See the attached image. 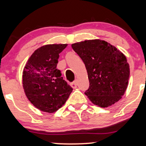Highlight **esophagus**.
I'll use <instances>...</instances> for the list:
<instances>
[{"label": "esophagus", "instance_id": "34e87169", "mask_svg": "<svg viewBox=\"0 0 146 146\" xmlns=\"http://www.w3.org/2000/svg\"><path fill=\"white\" fill-rule=\"evenodd\" d=\"M78 80H75V81H74L73 82V83H72V87H73V88H76L77 87V86H78Z\"/></svg>", "mask_w": 146, "mask_h": 146}]
</instances>
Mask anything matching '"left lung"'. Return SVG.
<instances>
[{
  "label": "left lung",
  "instance_id": "left-lung-1",
  "mask_svg": "<svg viewBox=\"0 0 146 146\" xmlns=\"http://www.w3.org/2000/svg\"><path fill=\"white\" fill-rule=\"evenodd\" d=\"M86 66L90 86L85 95L93 104L107 108L122 98L128 85L130 66L125 55L100 39L71 44Z\"/></svg>",
  "mask_w": 146,
  "mask_h": 146
}]
</instances>
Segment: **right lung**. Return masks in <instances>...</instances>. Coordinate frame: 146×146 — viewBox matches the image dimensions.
<instances>
[{"instance_id": "add662e5", "label": "right lung", "mask_w": 146, "mask_h": 146, "mask_svg": "<svg viewBox=\"0 0 146 146\" xmlns=\"http://www.w3.org/2000/svg\"><path fill=\"white\" fill-rule=\"evenodd\" d=\"M67 44H46L37 49L23 71V87L29 101L45 113H55L66 103L73 88L56 68L59 53Z\"/></svg>"}]
</instances>
